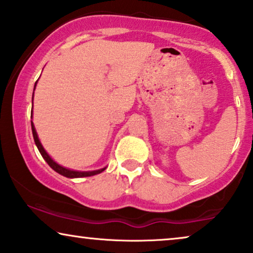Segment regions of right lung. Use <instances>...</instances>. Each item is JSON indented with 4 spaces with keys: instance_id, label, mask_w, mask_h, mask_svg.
I'll list each match as a JSON object with an SVG mask.
<instances>
[{
    "instance_id": "add662e5",
    "label": "right lung",
    "mask_w": 253,
    "mask_h": 253,
    "mask_svg": "<svg viewBox=\"0 0 253 253\" xmlns=\"http://www.w3.org/2000/svg\"><path fill=\"white\" fill-rule=\"evenodd\" d=\"M37 84V83H36ZM36 84H35V88H36ZM32 101H34V95H32ZM32 117V116H31ZM31 129H32V134H34V139H35V143L36 145H37L39 152H41V155L42 158L45 159V162H46L48 165H50V167L52 169H54L55 172L59 173V174L66 176V178H84V176H91V175H95V174H98V173L103 172L104 169H106V167L104 169H97V170H88V172H79V170H73V169H66V167H62L59 165V164H57L54 162L53 159L51 158L50 156L47 155L46 151L44 150V147H42V145L41 144V142H39V138L37 136V132H36V129H35V126L34 123L31 122Z\"/></svg>"
}]
</instances>
